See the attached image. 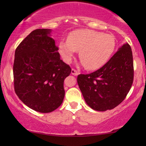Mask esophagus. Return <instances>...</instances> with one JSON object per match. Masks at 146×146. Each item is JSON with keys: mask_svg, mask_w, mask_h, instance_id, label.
Masks as SVG:
<instances>
[{"mask_svg": "<svg viewBox=\"0 0 146 146\" xmlns=\"http://www.w3.org/2000/svg\"><path fill=\"white\" fill-rule=\"evenodd\" d=\"M71 74L73 75H75V76H77V75H78L79 74V73H78V72L75 69H73V68H72V70H71Z\"/></svg>", "mask_w": 146, "mask_h": 146, "instance_id": "esophagus-1", "label": "esophagus"}]
</instances>
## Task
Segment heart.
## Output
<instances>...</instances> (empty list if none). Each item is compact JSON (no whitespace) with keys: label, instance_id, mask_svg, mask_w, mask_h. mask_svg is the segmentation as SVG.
<instances>
[{"label":"heart","instance_id":"1","mask_svg":"<svg viewBox=\"0 0 146 146\" xmlns=\"http://www.w3.org/2000/svg\"><path fill=\"white\" fill-rule=\"evenodd\" d=\"M115 47L113 36L88 29L72 31L67 41H61L59 44L60 53L65 62H71L75 52L79 51L82 64L88 70L97 69L104 65Z\"/></svg>","mask_w":146,"mask_h":146}]
</instances>
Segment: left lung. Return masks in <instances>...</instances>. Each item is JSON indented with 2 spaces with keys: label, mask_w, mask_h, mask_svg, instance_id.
<instances>
[{
  "label": "left lung",
  "mask_w": 146,
  "mask_h": 146,
  "mask_svg": "<svg viewBox=\"0 0 146 146\" xmlns=\"http://www.w3.org/2000/svg\"><path fill=\"white\" fill-rule=\"evenodd\" d=\"M133 78L131 47L125 43L102 68L90 74L78 75L77 81L88 106L98 111H106L123 101Z\"/></svg>",
  "instance_id": "1"
}]
</instances>
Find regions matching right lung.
<instances>
[{
    "mask_svg": "<svg viewBox=\"0 0 146 146\" xmlns=\"http://www.w3.org/2000/svg\"><path fill=\"white\" fill-rule=\"evenodd\" d=\"M51 29L30 33L15 51L13 73L16 95L25 105L42 113H51L62 103L64 80L71 68L60 59Z\"/></svg>",
    "mask_w": 146,
    "mask_h": 146,
    "instance_id": "add662e5",
    "label": "right lung"
}]
</instances>
